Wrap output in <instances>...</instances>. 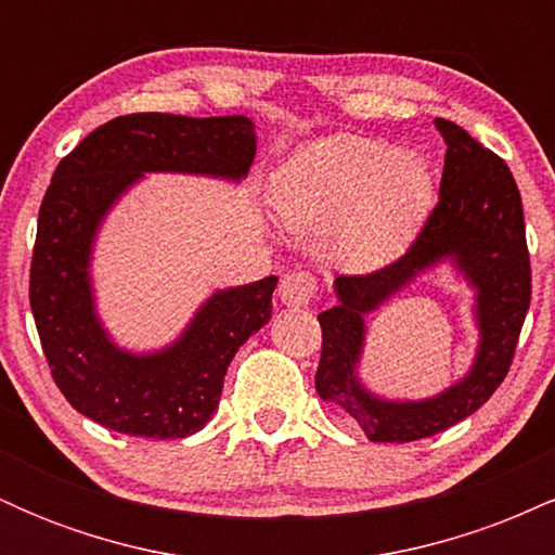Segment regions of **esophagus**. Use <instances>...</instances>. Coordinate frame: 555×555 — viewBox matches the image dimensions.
<instances>
[{
    "label": "esophagus",
    "instance_id": "esophagus-1",
    "mask_svg": "<svg viewBox=\"0 0 555 555\" xmlns=\"http://www.w3.org/2000/svg\"><path fill=\"white\" fill-rule=\"evenodd\" d=\"M318 282L313 273L308 271H292L286 273L279 284V299L286 305V308H308L310 299L315 297Z\"/></svg>",
    "mask_w": 555,
    "mask_h": 555
}]
</instances>
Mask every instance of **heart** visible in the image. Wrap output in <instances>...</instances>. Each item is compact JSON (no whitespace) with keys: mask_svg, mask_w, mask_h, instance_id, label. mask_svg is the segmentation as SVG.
<instances>
[{"mask_svg":"<svg viewBox=\"0 0 555 555\" xmlns=\"http://www.w3.org/2000/svg\"><path fill=\"white\" fill-rule=\"evenodd\" d=\"M276 214L292 232H326L360 269L391 263L417 237L436 197L428 162L380 138L315 140L276 175Z\"/></svg>","mask_w":555,"mask_h":555,"instance_id":"obj_1","label":"heart"}]
</instances>
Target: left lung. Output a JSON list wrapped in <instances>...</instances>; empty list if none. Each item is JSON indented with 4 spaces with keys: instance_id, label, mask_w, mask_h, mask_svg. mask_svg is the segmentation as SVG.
I'll return each instance as SVG.
<instances>
[{
    "instance_id": "obj_1",
    "label": "left lung",
    "mask_w": 555,
    "mask_h": 555,
    "mask_svg": "<svg viewBox=\"0 0 555 555\" xmlns=\"http://www.w3.org/2000/svg\"><path fill=\"white\" fill-rule=\"evenodd\" d=\"M446 143L438 206L397 263L367 276L334 279L336 305L318 315L323 352L315 391L344 412L375 443H406L436 436L469 417L490 399L512 367L532 276L521 195L503 158L449 119H436ZM451 262L476 292L478 349L470 371L428 400H386L359 378L364 318L420 272Z\"/></svg>"
}]
</instances>
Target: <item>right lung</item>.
<instances>
[{"label":"right lung","instance_id":"obj_1","mask_svg":"<svg viewBox=\"0 0 555 555\" xmlns=\"http://www.w3.org/2000/svg\"><path fill=\"white\" fill-rule=\"evenodd\" d=\"M250 117L127 114L82 138L56 167L38 211L30 310L54 384L80 415L143 438H188L219 406L229 362L271 318L276 276L216 289L169 347L130 352L95 310L101 224L145 175L240 182L256 158Z\"/></svg>","mask_w":555,"mask_h":555}]
</instances>
